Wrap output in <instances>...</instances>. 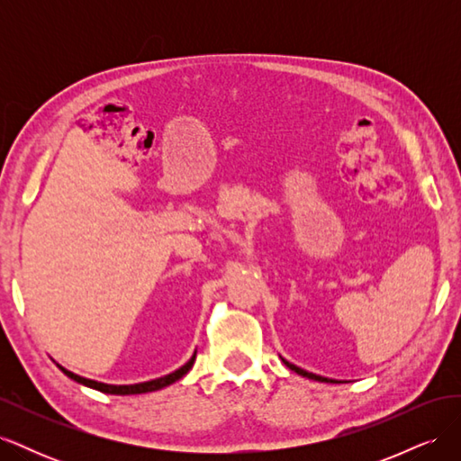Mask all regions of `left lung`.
<instances>
[{
	"label": "left lung",
	"instance_id": "8db88e82",
	"mask_svg": "<svg viewBox=\"0 0 461 461\" xmlns=\"http://www.w3.org/2000/svg\"><path fill=\"white\" fill-rule=\"evenodd\" d=\"M281 359H283V364H285L288 369H292L294 373H298V375L305 376V379L319 381V383H339V381H334V379H327V376H321V375H315V373L305 371V369H302V367H298V366H294V364H290V361H288V359H285V357H281Z\"/></svg>",
	"mask_w": 461,
	"mask_h": 461
}]
</instances>
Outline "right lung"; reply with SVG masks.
<instances>
[{"instance_id":"obj_1","label":"right lung","mask_w":461,"mask_h":461,"mask_svg":"<svg viewBox=\"0 0 461 461\" xmlns=\"http://www.w3.org/2000/svg\"><path fill=\"white\" fill-rule=\"evenodd\" d=\"M194 359H196V352L192 354V357L186 361L185 366H180L176 371L165 375V376H159V379H153V381H146V383H136V384H107V383H100V381H94V379H86V376H80L73 371L65 369L63 366H59L58 361H55V366H58L68 379H73L80 384H85L88 388H94V390H100V393H105V394H119V396H127V394H146V393H153V390H159V388H165L173 384L175 381H178L180 376H185L190 367L194 366Z\"/></svg>"}]
</instances>
